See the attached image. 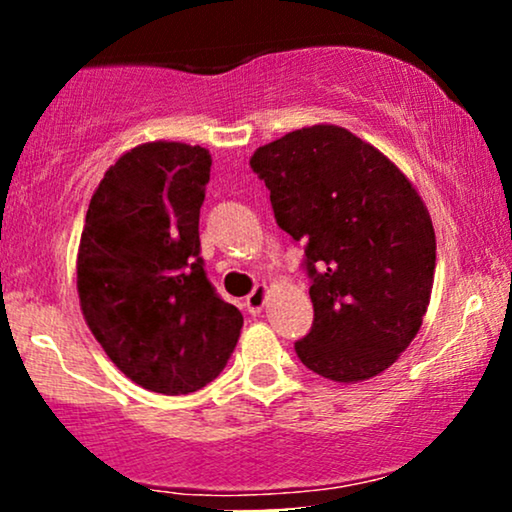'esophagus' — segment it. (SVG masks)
<instances>
[{"label":"esophagus","mask_w":512,"mask_h":512,"mask_svg":"<svg viewBox=\"0 0 512 512\" xmlns=\"http://www.w3.org/2000/svg\"><path fill=\"white\" fill-rule=\"evenodd\" d=\"M264 301H267V286H255V291L245 298V308H248L250 315H260Z\"/></svg>","instance_id":"esophagus-1"}]
</instances>
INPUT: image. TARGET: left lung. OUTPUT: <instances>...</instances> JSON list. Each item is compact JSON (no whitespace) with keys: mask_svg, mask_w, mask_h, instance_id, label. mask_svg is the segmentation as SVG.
<instances>
[{"mask_svg":"<svg viewBox=\"0 0 512 512\" xmlns=\"http://www.w3.org/2000/svg\"><path fill=\"white\" fill-rule=\"evenodd\" d=\"M281 231L305 245L315 320L296 342L334 383L383 373L424 322L436 233L407 175L349 129L313 125L250 158Z\"/></svg>","mask_w":512,"mask_h":512,"instance_id":"obj_1","label":"left lung"}]
</instances>
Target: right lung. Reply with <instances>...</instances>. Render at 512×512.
I'll list each match as a JSON object with an SVG mask.
<instances>
[{
	"instance_id": "1",
	"label": "right lung",
	"mask_w": 512,
	"mask_h": 512,
	"mask_svg": "<svg viewBox=\"0 0 512 512\" xmlns=\"http://www.w3.org/2000/svg\"><path fill=\"white\" fill-rule=\"evenodd\" d=\"M209 173L202 146H134L105 170L81 231L76 289L88 330L129 380L161 395L211 383L243 327L199 257Z\"/></svg>"
}]
</instances>
